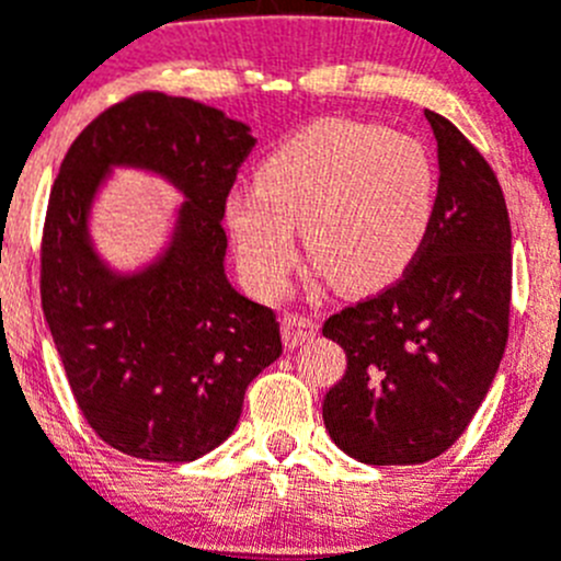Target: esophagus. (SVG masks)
Instances as JSON below:
<instances>
[{"label":"esophagus","mask_w":561,"mask_h":561,"mask_svg":"<svg viewBox=\"0 0 561 561\" xmlns=\"http://www.w3.org/2000/svg\"><path fill=\"white\" fill-rule=\"evenodd\" d=\"M318 334V323L307 314H285L282 318V336H285L287 347H296L307 342L309 336Z\"/></svg>","instance_id":"esophagus-1"}]
</instances>
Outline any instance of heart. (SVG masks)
Listing matches in <instances>:
<instances>
[{
  "instance_id": "1",
  "label": "heart",
  "mask_w": 561,
  "mask_h": 561,
  "mask_svg": "<svg viewBox=\"0 0 561 561\" xmlns=\"http://www.w3.org/2000/svg\"><path fill=\"white\" fill-rule=\"evenodd\" d=\"M438 178L425 145L362 119H320L276 145L257 188L227 197L238 263L260 296H279L301 260L298 227L325 276L351 293L400 279L436 225Z\"/></svg>"
}]
</instances>
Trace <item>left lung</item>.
<instances>
[{
  "instance_id": "obj_1",
  "label": "left lung",
  "mask_w": 561,
  "mask_h": 561,
  "mask_svg": "<svg viewBox=\"0 0 561 561\" xmlns=\"http://www.w3.org/2000/svg\"><path fill=\"white\" fill-rule=\"evenodd\" d=\"M436 225L416 263L323 323L347 369L325 391L331 442L358 463L416 466L447 453L485 400L510 334L513 232L480 150L436 112Z\"/></svg>"
}]
</instances>
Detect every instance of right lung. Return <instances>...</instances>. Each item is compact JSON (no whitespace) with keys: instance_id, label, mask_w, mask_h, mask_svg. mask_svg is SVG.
<instances>
[{"instance_id":"1","label":"right lung","mask_w":561,"mask_h":561,"mask_svg":"<svg viewBox=\"0 0 561 561\" xmlns=\"http://www.w3.org/2000/svg\"><path fill=\"white\" fill-rule=\"evenodd\" d=\"M254 148L249 125L188 98L136 92L65 153L41 247L43 314L87 425L117 453L188 463L241 419L247 386L282 353L274 309L225 274V205ZM112 165L159 171L187 203L168 252L114 275L91 249L89 205Z\"/></svg>"}]
</instances>
